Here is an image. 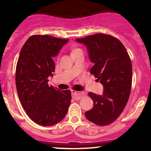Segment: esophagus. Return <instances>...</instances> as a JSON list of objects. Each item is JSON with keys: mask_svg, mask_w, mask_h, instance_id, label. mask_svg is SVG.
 Returning a JSON list of instances; mask_svg holds the SVG:
<instances>
[{"mask_svg": "<svg viewBox=\"0 0 151 151\" xmlns=\"http://www.w3.org/2000/svg\"><path fill=\"white\" fill-rule=\"evenodd\" d=\"M71 95H72L73 99H74L75 100H79L85 95V93L83 92H79V91H71Z\"/></svg>", "mask_w": 151, "mask_h": 151, "instance_id": "34e87169", "label": "esophagus"}]
</instances>
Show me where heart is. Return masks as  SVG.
I'll return each mask as SVG.
<instances>
[{
	"mask_svg": "<svg viewBox=\"0 0 151 151\" xmlns=\"http://www.w3.org/2000/svg\"><path fill=\"white\" fill-rule=\"evenodd\" d=\"M80 52H83V50L80 48V47L77 46H73L71 47V55H74L77 54V53Z\"/></svg>",
	"mask_w": 151,
	"mask_h": 151,
	"instance_id": "heart-1",
	"label": "heart"
}]
</instances>
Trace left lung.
Listing matches in <instances>:
<instances>
[{
    "label": "left lung",
    "instance_id": "left-lung-1",
    "mask_svg": "<svg viewBox=\"0 0 151 151\" xmlns=\"http://www.w3.org/2000/svg\"><path fill=\"white\" fill-rule=\"evenodd\" d=\"M88 50L93 74L104 86L101 95L89 92L93 107L85 112L88 121L106 126L115 121L124 109L132 89V66L123 45L110 35L97 33L76 39Z\"/></svg>",
    "mask_w": 151,
    "mask_h": 151
}]
</instances>
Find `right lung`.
<instances>
[{"mask_svg":"<svg viewBox=\"0 0 151 151\" xmlns=\"http://www.w3.org/2000/svg\"><path fill=\"white\" fill-rule=\"evenodd\" d=\"M68 42L48 35H33L19 53L15 76L18 96L29 118L40 126L61 121L71 103L70 90L60 91L47 83L55 72L53 58Z\"/></svg>","mask_w":151,"mask_h":151,"instance_id":"obj_1","label":"right lung"}]
</instances>
